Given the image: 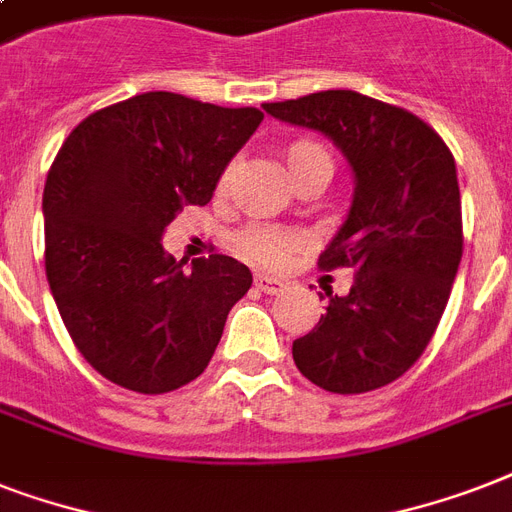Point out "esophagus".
Wrapping results in <instances>:
<instances>
[{
    "label": "esophagus",
    "mask_w": 512,
    "mask_h": 512,
    "mask_svg": "<svg viewBox=\"0 0 512 512\" xmlns=\"http://www.w3.org/2000/svg\"><path fill=\"white\" fill-rule=\"evenodd\" d=\"M255 287L260 289V292H265V295H279L281 289L287 287V284H284L281 279H276V276H268V273H257Z\"/></svg>",
    "instance_id": "obj_1"
}]
</instances>
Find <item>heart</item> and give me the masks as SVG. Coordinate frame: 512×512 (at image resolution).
Masks as SVG:
<instances>
[{
    "label": "heart",
    "instance_id": "heart-1",
    "mask_svg": "<svg viewBox=\"0 0 512 512\" xmlns=\"http://www.w3.org/2000/svg\"><path fill=\"white\" fill-rule=\"evenodd\" d=\"M289 175L303 167H327L332 170V154L316 140H295L284 151ZM303 236L287 228H271V225H252L239 236L241 255L265 268H276L287 260L295 249L303 247Z\"/></svg>",
    "mask_w": 512,
    "mask_h": 512
}]
</instances>
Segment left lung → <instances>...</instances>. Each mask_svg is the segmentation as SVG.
Returning <instances> with one entry per match:
<instances>
[{
	"label": "left lung",
	"instance_id": "obj_1",
	"mask_svg": "<svg viewBox=\"0 0 512 512\" xmlns=\"http://www.w3.org/2000/svg\"><path fill=\"white\" fill-rule=\"evenodd\" d=\"M279 122L321 132L353 172L345 223L319 265L356 268L345 297L292 342L297 369L329 393L398 380L428 348L462 260V207L452 151L404 108L353 90L265 103Z\"/></svg>",
	"mask_w": 512,
	"mask_h": 512
}]
</instances>
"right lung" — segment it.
<instances>
[{
    "label": "right lung",
    "mask_w": 512,
    "mask_h": 512,
    "mask_svg": "<svg viewBox=\"0 0 512 512\" xmlns=\"http://www.w3.org/2000/svg\"><path fill=\"white\" fill-rule=\"evenodd\" d=\"M260 122L257 108L146 92L60 146L42 196L44 268L68 335L106 380L154 396L207 369L252 273L228 255L185 269L162 236L185 204L212 199Z\"/></svg>",
    "instance_id": "add662e5"
}]
</instances>
